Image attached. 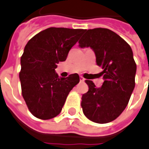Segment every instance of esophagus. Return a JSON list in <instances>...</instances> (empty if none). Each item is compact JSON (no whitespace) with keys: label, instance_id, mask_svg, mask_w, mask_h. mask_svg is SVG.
I'll return each instance as SVG.
<instances>
[{"label":"esophagus","instance_id":"obj_1","mask_svg":"<svg viewBox=\"0 0 149 149\" xmlns=\"http://www.w3.org/2000/svg\"><path fill=\"white\" fill-rule=\"evenodd\" d=\"M85 81V79H84V78H82L81 76V77H80V81L83 82V81Z\"/></svg>","mask_w":149,"mask_h":149}]
</instances>
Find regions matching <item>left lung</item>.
Wrapping results in <instances>:
<instances>
[{
    "label": "left lung",
    "instance_id": "obj_1",
    "mask_svg": "<svg viewBox=\"0 0 149 149\" xmlns=\"http://www.w3.org/2000/svg\"><path fill=\"white\" fill-rule=\"evenodd\" d=\"M85 31L79 46L93 50L97 65L103 69L104 82L97 88L92 81H85L89 89L82 95V110L92 122L108 123L116 119L129 102L135 88L136 64L130 45L116 33L101 27Z\"/></svg>",
    "mask_w": 149,
    "mask_h": 149
}]
</instances>
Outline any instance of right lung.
<instances>
[{"label":"right lung","instance_id":"right-lung-1","mask_svg":"<svg viewBox=\"0 0 149 149\" xmlns=\"http://www.w3.org/2000/svg\"><path fill=\"white\" fill-rule=\"evenodd\" d=\"M84 30L49 27L27 43L21 58L19 74L22 96L32 115L47 120L59 115L71 90L78 84V74L59 78L55 68L65 61Z\"/></svg>","mask_w":149,"mask_h":149}]
</instances>
